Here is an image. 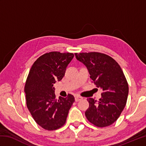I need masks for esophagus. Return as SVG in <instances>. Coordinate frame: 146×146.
Returning a JSON list of instances; mask_svg holds the SVG:
<instances>
[{
	"instance_id": "34e87169",
	"label": "esophagus",
	"mask_w": 146,
	"mask_h": 146,
	"mask_svg": "<svg viewBox=\"0 0 146 146\" xmlns=\"http://www.w3.org/2000/svg\"><path fill=\"white\" fill-rule=\"evenodd\" d=\"M82 98H83L81 97H80V96L76 95V96H75V100L76 102H78V101H80V100H81Z\"/></svg>"
}]
</instances>
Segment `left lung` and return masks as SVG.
Returning a JSON list of instances; mask_svg holds the SVG:
<instances>
[{
	"label": "left lung",
	"mask_w": 146,
	"mask_h": 146,
	"mask_svg": "<svg viewBox=\"0 0 146 146\" xmlns=\"http://www.w3.org/2000/svg\"><path fill=\"white\" fill-rule=\"evenodd\" d=\"M75 54L87 68L92 82L102 90L98 102L92 98L87 99L86 119L98 127L111 125L120 115L127 100L129 86L122 70L112 58L101 52Z\"/></svg>",
	"instance_id": "left-lung-1"
}]
</instances>
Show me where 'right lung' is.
I'll use <instances>...</instances> for the list:
<instances>
[{"label":"right lung","instance_id":"obj_1","mask_svg":"<svg viewBox=\"0 0 146 146\" xmlns=\"http://www.w3.org/2000/svg\"><path fill=\"white\" fill-rule=\"evenodd\" d=\"M73 57L70 52L44 54L34 63L27 76L24 87L27 107L35 122L48 131L56 130L64 124L75 102L71 94L56 99L53 86L63 78Z\"/></svg>","mask_w":146,"mask_h":146}]
</instances>
